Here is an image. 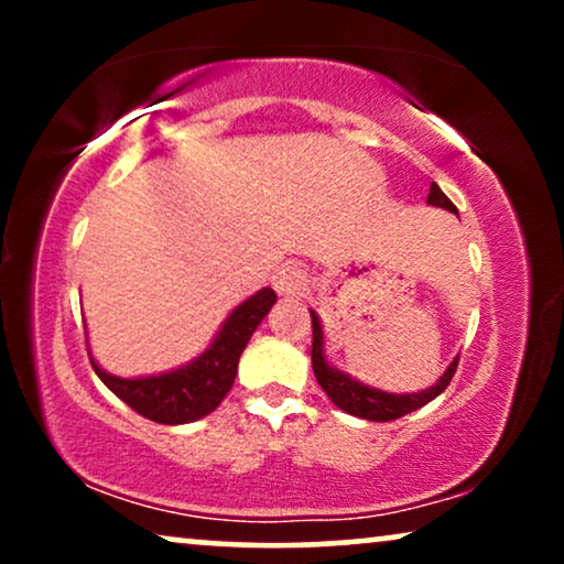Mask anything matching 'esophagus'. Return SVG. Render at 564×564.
Returning <instances> with one entry per match:
<instances>
[{
  "instance_id": "1",
  "label": "esophagus",
  "mask_w": 564,
  "mask_h": 564,
  "mask_svg": "<svg viewBox=\"0 0 564 564\" xmlns=\"http://www.w3.org/2000/svg\"><path fill=\"white\" fill-rule=\"evenodd\" d=\"M305 282L307 272L300 264H295V261L282 264L274 274V290L280 292V295H300V292L305 290Z\"/></svg>"
}]
</instances>
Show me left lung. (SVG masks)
I'll list each match as a JSON object with an SVG mask.
<instances>
[{"label":"left lung","mask_w":564,"mask_h":564,"mask_svg":"<svg viewBox=\"0 0 564 564\" xmlns=\"http://www.w3.org/2000/svg\"><path fill=\"white\" fill-rule=\"evenodd\" d=\"M429 205H436V207H444V210L449 213H457V207L449 197L444 195L442 189H438V184L434 182L431 184V192H429ZM311 318H313V372H315V380L323 390H326V395L334 400V405L341 408V411L357 415V419H367V421H395V419H403L405 413L415 411V408H423L426 403H431L436 395H442V392L449 388L454 372H457V365H459V357H454V361L449 367H446V372L438 377V382L434 388L429 390H421V392H411V395H395V392H382L377 388H369V384L354 380V377L338 372L326 361L323 357V328H321V321L318 315L311 311Z\"/></svg>","instance_id":"obj_1"}]
</instances>
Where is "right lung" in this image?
I'll return each mask as SVG.
<instances>
[{
	"mask_svg": "<svg viewBox=\"0 0 564 564\" xmlns=\"http://www.w3.org/2000/svg\"><path fill=\"white\" fill-rule=\"evenodd\" d=\"M274 290L269 288L251 295L228 315L210 349H205L203 357L189 361L187 367L174 369V372L122 380V377L107 375L89 357L91 367H95L99 380L143 419L166 423V426L192 423L213 413L220 405V400L228 395V390L234 388L238 359H241L253 330L264 321L269 307L274 305Z\"/></svg>",
	"mask_w": 564,
	"mask_h": 564,
	"instance_id": "add662e5",
	"label": "right lung"
}]
</instances>
